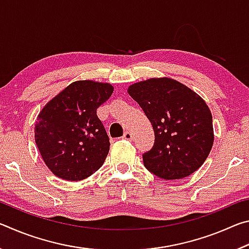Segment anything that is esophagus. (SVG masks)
Wrapping results in <instances>:
<instances>
[{
  "label": "esophagus",
  "instance_id": "obj_1",
  "mask_svg": "<svg viewBox=\"0 0 249 249\" xmlns=\"http://www.w3.org/2000/svg\"><path fill=\"white\" fill-rule=\"evenodd\" d=\"M123 138L124 140H126V141H133V134L130 133V132H126V133H124V135H123Z\"/></svg>",
  "mask_w": 249,
  "mask_h": 249
}]
</instances>
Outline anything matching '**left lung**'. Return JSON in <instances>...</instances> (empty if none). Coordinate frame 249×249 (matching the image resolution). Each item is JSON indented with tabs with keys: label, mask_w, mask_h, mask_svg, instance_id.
Returning a JSON list of instances; mask_svg holds the SVG:
<instances>
[{
	"label": "left lung",
	"mask_w": 249,
	"mask_h": 249,
	"mask_svg": "<svg viewBox=\"0 0 249 249\" xmlns=\"http://www.w3.org/2000/svg\"><path fill=\"white\" fill-rule=\"evenodd\" d=\"M155 132L153 148L142 154L146 169L165 180L182 179L203 165L212 148V114L196 92L169 78L132 84Z\"/></svg>",
	"instance_id": "left-lung-1"
}]
</instances>
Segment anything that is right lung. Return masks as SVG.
Masks as SVG:
<instances>
[{
	"label": "right lung",
	"instance_id": "right-lung-1",
	"mask_svg": "<svg viewBox=\"0 0 249 249\" xmlns=\"http://www.w3.org/2000/svg\"><path fill=\"white\" fill-rule=\"evenodd\" d=\"M113 90L108 83L75 81L41 109L35 124V142L54 176L79 181L103 165L111 144L96 109Z\"/></svg>",
	"mask_w": 249,
	"mask_h": 249
}]
</instances>
